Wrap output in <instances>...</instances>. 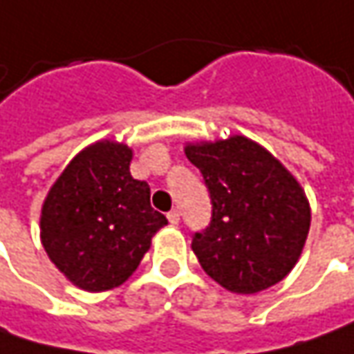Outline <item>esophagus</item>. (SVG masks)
Listing matches in <instances>:
<instances>
[{
    "label": "esophagus",
    "instance_id": "1",
    "mask_svg": "<svg viewBox=\"0 0 354 354\" xmlns=\"http://www.w3.org/2000/svg\"><path fill=\"white\" fill-rule=\"evenodd\" d=\"M167 218H169L171 225H179V221H181V212L177 211V209H173L171 212H167Z\"/></svg>",
    "mask_w": 354,
    "mask_h": 354
}]
</instances>
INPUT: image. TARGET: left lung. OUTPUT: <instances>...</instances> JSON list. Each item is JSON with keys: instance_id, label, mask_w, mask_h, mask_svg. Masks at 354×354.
Returning <instances> with one entry per match:
<instances>
[{"instance_id": "1", "label": "left lung", "mask_w": 354, "mask_h": 354, "mask_svg": "<svg viewBox=\"0 0 354 354\" xmlns=\"http://www.w3.org/2000/svg\"><path fill=\"white\" fill-rule=\"evenodd\" d=\"M185 156L209 187L212 221L191 248L201 268L232 293L276 286L306 246L311 207L286 165L246 136L187 142Z\"/></svg>"}]
</instances>
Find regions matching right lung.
<instances>
[{
  "instance_id": "1",
  "label": "right lung",
  "mask_w": 354,
  "mask_h": 354,
  "mask_svg": "<svg viewBox=\"0 0 354 354\" xmlns=\"http://www.w3.org/2000/svg\"><path fill=\"white\" fill-rule=\"evenodd\" d=\"M131 147L100 140L78 151L41 207V244L64 278L108 292L138 270L167 218L151 209L149 185L129 173Z\"/></svg>"
}]
</instances>
